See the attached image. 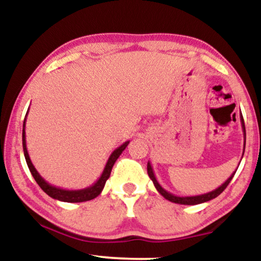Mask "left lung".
<instances>
[{"label": "left lung", "mask_w": 261, "mask_h": 261, "mask_svg": "<svg viewBox=\"0 0 261 261\" xmlns=\"http://www.w3.org/2000/svg\"><path fill=\"white\" fill-rule=\"evenodd\" d=\"M240 121H241V126H242V132H244V152H245L246 128H245V122H244V117H242V114H240ZM244 152H242V155H244ZM147 172H148L149 178H151L152 181H153V184H154L156 191H158L159 194L162 195L164 198H166L167 201L173 202V203H178V204L195 205V204H199V203L208 202V201H210V199L217 197V196H219L221 192H222L224 189L227 188V185L230 183V180L233 179L234 174H235V172H237V171L231 173V176L228 178V179L224 181L222 185H220L219 188L215 189V190H213V191H210V192H206V194H203V195H197V196H176V195L171 194V192H169V191H166L165 189H164L162 185L158 183V180H156V178L154 176V172H153L152 165H151V163H149V162L147 163Z\"/></svg>", "instance_id": "left-lung-1"}]
</instances>
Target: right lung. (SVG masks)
<instances>
[{
	"label": "right lung",
	"instance_id": "obj_1",
	"mask_svg": "<svg viewBox=\"0 0 261 261\" xmlns=\"http://www.w3.org/2000/svg\"><path fill=\"white\" fill-rule=\"evenodd\" d=\"M30 110V108H28ZM28 110H27V114H28ZM27 114L26 116H24V121H23V128H22V146H23V154H24V158H26V163L28 165V169H30L32 176L37 181L39 187L42 189V191L46 192L49 197L55 198V199H58V201H62V202H69V203H78V202H87V201H90V199H94L97 197V196L101 194L103 188H105L106 185V181L108 178L110 177V172H112V169L114 166V164L117 160V158L121 155V153L124 151V148L127 147V145L129 144V141H126L123 142L122 145L120 146V147H117L115 151H114L112 154H110L108 162H107L106 166H105V170H103V172L101 174V177L98 178L97 180L95 181L94 184L90 185V187L85 188V189H81V190H65V189H60V188H57V187H53L48 183V181H46L44 178H42L40 174L37 170H35V167L33 164L31 162V158H30V154H28L27 152V146H26V132H24V126H26V119H27Z\"/></svg>",
	"mask_w": 261,
	"mask_h": 261
}]
</instances>
